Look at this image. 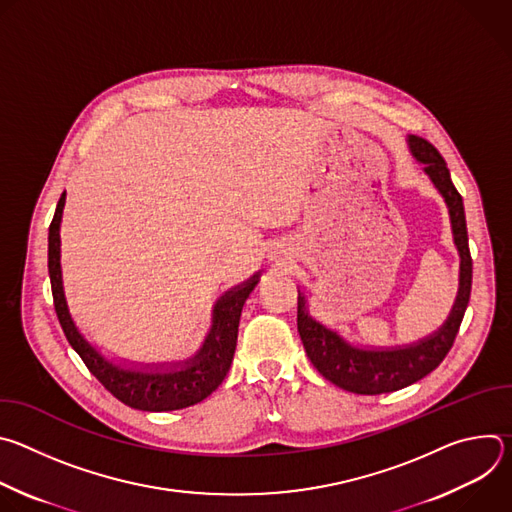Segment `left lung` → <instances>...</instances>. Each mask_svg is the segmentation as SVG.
Returning a JSON list of instances; mask_svg holds the SVG:
<instances>
[{
	"label": "left lung",
	"instance_id": "1",
	"mask_svg": "<svg viewBox=\"0 0 512 512\" xmlns=\"http://www.w3.org/2000/svg\"><path fill=\"white\" fill-rule=\"evenodd\" d=\"M411 154L423 164L425 174L444 196L450 218L454 243L460 251V291L454 310L446 324L433 336L393 350H362L344 342L336 332L308 316L306 300L298 298V332L304 342L306 354L316 371L336 387L356 395H381L409 387L440 367L450 348L454 346L464 312L470 302L472 289V257L468 247L466 214L460 192L456 190L446 160L433 145L417 135H409Z\"/></svg>",
	"mask_w": 512,
	"mask_h": 512
}]
</instances>
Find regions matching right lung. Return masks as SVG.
Returning <instances> with one entry per match:
<instances>
[{
    "mask_svg": "<svg viewBox=\"0 0 512 512\" xmlns=\"http://www.w3.org/2000/svg\"><path fill=\"white\" fill-rule=\"evenodd\" d=\"M64 206V192L58 200L54 218L48 229V273L52 285V298L58 322L64 330L68 344L79 352L87 369L99 379V383L121 403L139 411H176L206 399L218 385H221L231 369L241 310L245 300L259 281L253 275L241 287H235L214 306V320L208 338L200 352L180 371L172 373H135L113 367L107 362L72 324L66 308L62 275H60V216Z\"/></svg>",
    "mask_w": 512,
    "mask_h": 512,
    "instance_id": "right-lung-1",
    "label": "right lung"
}]
</instances>
